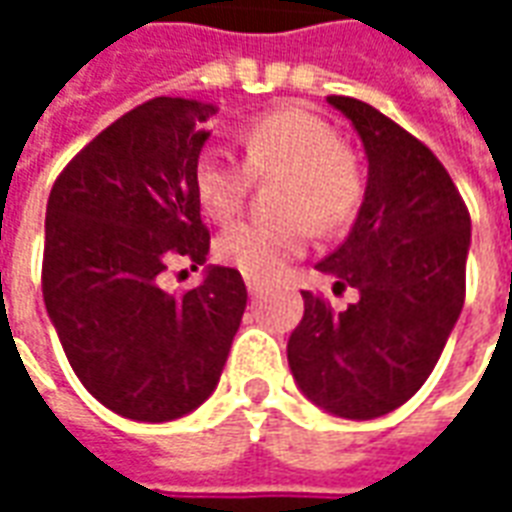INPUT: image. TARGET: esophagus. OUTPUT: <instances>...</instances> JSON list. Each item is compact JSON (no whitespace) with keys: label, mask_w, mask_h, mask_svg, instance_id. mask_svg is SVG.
I'll return each instance as SVG.
<instances>
[{"label":"esophagus","mask_w":512,"mask_h":512,"mask_svg":"<svg viewBox=\"0 0 512 512\" xmlns=\"http://www.w3.org/2000/svg\"><path fill=\"white\" fill-rule=\"evenodd\" d=\"M244 282H246V290H249V296H257L260 290L266 288V282H263L260 277H244Z\"/></svg>","instance_id":"1"}]
</instances>
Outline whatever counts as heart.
<instances>
[{"instance_id":"heart-1","label":"heart","mask_w":512,"mask_h":512,"mask_svg":"<svg viewBox=\"0 0 512 512\" xmlns=\"http://www.w3.org/2000/svg\"><path fill=\"white\" fill-rule=\"evenodd\" d=\"M246 161L222 147H205L194 164L202 211L227 222L244 208L257 178L279 175L274 200L288 216H255L230 224L216 255L246 277H274L307 249L310 222L321 230L343 227L362 202V175L337 128L301 106L277 109L244 128Z\"/></svg>"}]
</instances>
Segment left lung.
I'll use <instances>...</instances> for the list:
<instances>
[{
	"instance_id": "8db88e82",
	"label": "left lung",
	"mask_w": 512,
	"mask_h": 512,
	"mask_svg": "<svg viewBox=\"0 0 512 512\" xmlns=\"http://www.w3.org/2000/svg\"><path fill=\"white\" fill-rule=\"evenodd\" d=\"M362 139L365 200L351 233L318 271L354 288L348 310L304 290L288 365L312 403L334 417L376 419L428 381L466 296L472 222L441 161L365 101L329 95Z\"/></svg>"
}]
</instances>
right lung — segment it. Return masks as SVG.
Instances as JSON below:
<instances>
[{
	"mask_svg": "<svg viewBox=\"0 0 512 512\" xmlns=\"http://www.w3.org/2000/svg\"><path fill=\"white\" fill-rule=\"evenodd\" d=\"M216 106L153 98L95 136L46 205L43 301L84 389L115 414L169 422L219 384L246 310L235 268L208 266L194 164ZM175 259L206 266L172 297L157 279Z\"/></svg>",
	"mask_w": 512,
	"mask_h": 512,
	"instance_id": "add662e5",
	"label": "right lung"
}]
</instances>
